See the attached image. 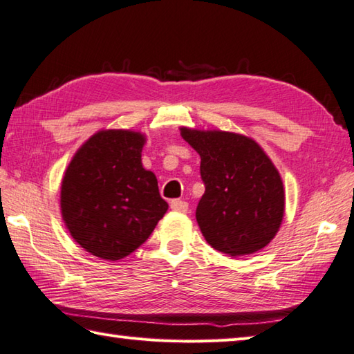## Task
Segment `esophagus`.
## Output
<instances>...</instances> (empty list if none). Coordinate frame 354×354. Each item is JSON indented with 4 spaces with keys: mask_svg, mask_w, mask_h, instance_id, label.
<instances>
[{
    "mask_svg": "<svg viewBox=\"0 0 354 354\" xmlns=\"http://www.w3.org/2000/svg\"><path fill=\"white\" fill-rule=\"evenodd\" d=\"M170 208L176 213H187V209H189V204H187V202L183 199H173L170 202Z\"/></svg>",
    "mask_w": 354,
    "mask_h": 354,
    "instance_id": "34e87169",
    "label": "esophagus"
}]
</instances>
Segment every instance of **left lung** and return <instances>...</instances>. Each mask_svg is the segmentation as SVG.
I'll list each match as a JSON object with an SVG mask.
<instances>
[{
    "mask_svg": "<svg viewBox=\"0 0 354 354\" xmlns=\"http://www.w3.org/2000/svg\"><path fill=\"white\" fill-rule=\"evenodd\" d=\"M181 133L201 156L205 193L196 221L207 242L231 257L260 251L284 214L283 183L272 161L243 135L187 127Z\"/></svg>",
    "mask_w": 354,
    "mask_h": 354,
    "instance_id": "left-lung-1",
    "label": "left lung"
}]
</instances>
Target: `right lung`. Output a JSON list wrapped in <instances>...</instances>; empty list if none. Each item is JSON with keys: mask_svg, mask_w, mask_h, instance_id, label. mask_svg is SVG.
Segmentation results:
<instances>
[{"mask_svg": "<svg viewBox=\"0 0 354 354\" xmlns=\"http://www.w3.org/2000/svg\"><path fill=\"white\" fill-rule=\"evenodd\" d=\"M142 145L138 132L102 131L65 171L62 217L73 239L95 257L112 261L129 255L167 212L155 175L141 164Z\"/></svg>", "mask_w": 354, "mask_h": 354, "instance_id": "right-lung-1", "label": "right lung"}]
</instances>
